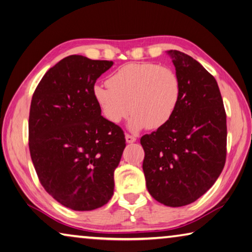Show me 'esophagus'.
<instances>
[{
    "mask_svg": "<svg viewBox=\"0 0 252 252\" xmlns=\"http://www.w3.org/2000/svg\"><path fill=\"white\" fill-rule=\"evenodd\" d=\"M126 143H133V142L136 141V138L133 135H130V134H126Z\"/></svg>",
    "mask_w": 252,
    "mask_h": 252,
    "instance_id": "esophagus-1",
    "label": "esophagus"
}]
</instances>
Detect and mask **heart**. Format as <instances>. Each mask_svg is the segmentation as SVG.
Returning <instances> with one entry per match:
<instances>
[{
	"label": "heart",
	"mask_w": 252,
	"mask_h": 252,
	"mask_svg": "<svg viewBox=\"0 0 252 252\" xmlns=\"http://www.w3.org/2000/svg\"><path fill=\"white\" fill-rule=\"evenodd\" d=\"M182 86L172 68L154 63H132L122 66L108 79L95 85L93 95L102 116L113 125L132 110L129 129H159L171 120L180 104Z\"/></svg>",
	"instance_id": "obj_1"
}]
</instances>
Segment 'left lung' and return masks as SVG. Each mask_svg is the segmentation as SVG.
I'll return each mask as SVG.
<instances>
[{"label": "left lung", "mask_w": 252, "mask_h": 252, "mask_svg": "<svg viewBox=\"0 0 252 252\" xmlns=\"http://www.w3.org/2000/svg\"><path fill=\"white\" fill-rule=\"evenodd\" d=\"M182 86L180 104L165 126L141 138L151 196L181 207L204 195L226 162V112L216 79L178 50H167Z\"/></svg>", "instance_id": "obj_1"}]
</instances>
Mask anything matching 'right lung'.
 Here are the masks:
<instances>
[{"label": "right lung", "instance_id": "obj_1", "mask_svg": "<svg viewBox=\"0 0 252 252\" xmlns=\"http://www.w3.org/2000/svg\"><path fill=\"white\" fill-rule=\"evenodd\" d=\"M113 62L81 55L62 59L44 75L31 102L30 152L45 190L72 210H93L113 195V173L125 133L101 116L93 88Z\"/></svg>", "mask_w": 252, "mask_h": 252}]
</instances>
